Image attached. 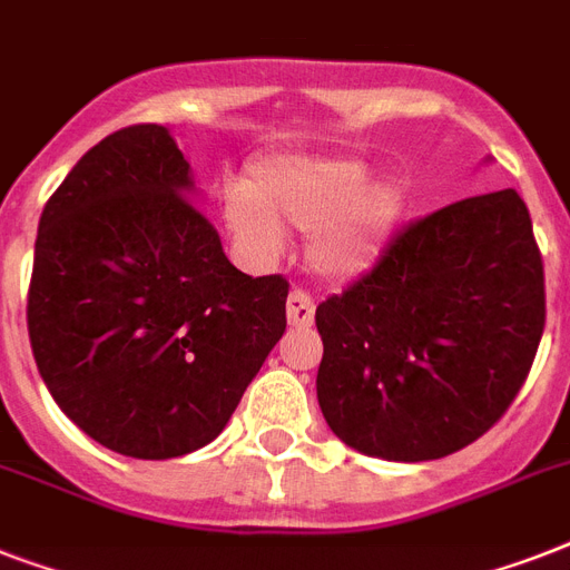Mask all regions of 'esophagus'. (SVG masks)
Wrapping results in <instances>:
<instances>
[{
  "instance_id": "34e87169",
  "label": "esophagus",
  "mask_w": 570,
  "mask_h": 570,
  "mask_svg": "<svg viewBox=\"0 0 570 570\" xmlns=\"http://www.w3.org/2000/svg\"><path fill=\"white\" fill-rule=\"evenodd\" d=\"M313 313H316V304H313L311 293L293 289V293H289V302H286V320H289V325H295V328L311 325Z\"/></svg>"
}]
</instances>
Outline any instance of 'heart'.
Returning <instances> with one entry per match:
<instances>
[{"instance_id": "obj_1", "label": "heart", "mask_w": 570, "mask_h": 570, "mask_svg": "<svg viewBox=\"0 0 570 570\" xmlns=\"http://www.w3.org/2000/svg\"><path fill=\"white\" fill-rule=\"evenodd\" d=\"M370 181L357 159L277 156L250 171L245 189L224 200V224L245 254L277 259L284 230L311 233L307 259L316 275L352 281L379 257L405 209L399 183Z\"/></svg>"}]
</instances>
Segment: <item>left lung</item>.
Listing matches in <instances>:
<instances>
[{"label":"left lung","mask_w":570,"mask_h":570,"mask_svg":"<svg viewBox=\"0 0 570 570\" xmlns=\"http://www.w3.org/2000/svg\"><path fill=\"white\" fill-rule=\"evenodd\" d=\"M325 423L352 450L432 461L491 429L544 331V266L514 189L416 218L316 307Z\"/></svg>","instance_id":"obj_1"}]
</instances>
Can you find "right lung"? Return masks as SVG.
I'll list each match as a JSON object with an SVG mask.
<instances>
[{
    "instance_id": "right-lung-1",
    "label": "right lung",
    "mask_w": 570,
    "mask_h": 570,
    "mask_svg": "<svg viewBox=\"0 0 570 570\" xmlns=\"http://www.w3.org/2000/svg\"><path fill=\"white\" fill-rule=\"evenodd\" d=\"M191 191L171 132L138 124L94 145L38 224L26 316L40 379L129 459L215 441L286 328L289 284L233 266Z\"/></svg>"
}]
</instances>
